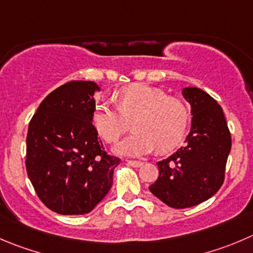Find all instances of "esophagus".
Returning <instances> with one entry per match:
<instances>
[{"label": "esophagus", "instance_id": "34e87169", "mask_svg": "<svg viewBox=\"0 0 253 253\" xmlns=\"http://www.w3.org/2000/svg\"><path fill=\"white\" fill-rule=\"evenodd\" d=\"M127 164L131 167H134V168H138V167H141L143 163L139 161H127Z\"/></svg>", "mask_w": 253, "mask_h": 253}]
</instances>
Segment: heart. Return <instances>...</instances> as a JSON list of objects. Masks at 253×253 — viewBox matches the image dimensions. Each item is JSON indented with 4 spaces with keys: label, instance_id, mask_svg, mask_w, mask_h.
Segmentation results:
<instances>
[{
    "label": "heart",
    "instance_id": "b5f03b06",
    "mask_svg": "<svg viewBox=\"0 0 253 253\" xmlns=\"http://www.w3.org/2000/svg\"><path fill=\"white\" fill-rule=\"evenodd\" d=\"M119 107L102 101L95 105L91 121L97 133L112 143L120 138L132 120L133 133L122 139L115 151L129 157L147 154L157 148L168 152L183 139L189 126L188 106L180 99L167 96L158 87L133 84L117 92Z\"/></svg>",
    "mask_w": 253,
    "mask_h": 253
}]
</instances>
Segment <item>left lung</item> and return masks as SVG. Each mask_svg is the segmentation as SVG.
<instances>
[{
  "label": "left lung",
  "instance_id": "8db88e82",
  "mask_svg": "<svg viewBox=\"0 0 253 253\" xmlns=\"http://www.w3.org/2000/svg\"><path fill=\"white\" fill-rule=\"evenodd\" d=\"M192 107V128L180 147L158 162V179L149 190L174 209L195 207L210 199L224 183L231 151V134L221 106L199 87H184Z\"/></svg>",
  "mask_w": 253,
  "mask_h": 253
}]
</instances>
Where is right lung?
Here are the masks:
<instances>
[{
    "label": "right lung",
    "instance_id": "add662e5",
    "mask_svg": "<svg viewBox=\"0 0 253 253\" xmlns=\"http://www.w3.org/2000/svg\"><path fill=\"white\" fill-rule=\"evenodd\" d=\"M94 82H69L42 101L29 122L26 168L37 195L61 215L91 211L109 193L120 158L109 156L91 121Z\"/></svg>",
    "mask_w": 253,
    "mask_h": 253
}]
</instances>
